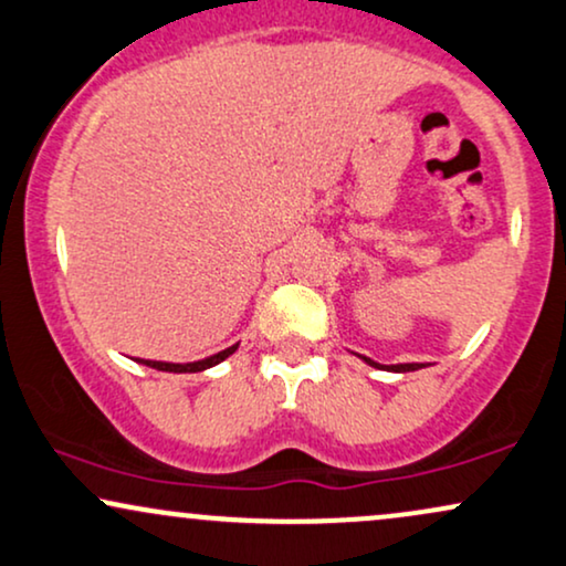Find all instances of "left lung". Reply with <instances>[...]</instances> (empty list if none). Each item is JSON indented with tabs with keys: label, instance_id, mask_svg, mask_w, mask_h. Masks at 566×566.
Returning a JSON list of instances; mask_svg holds the SVG:
<instances>
[{
	"label": "left lung",
	"instance_id": "obj_1",
	"mask_svg": "<svg viewBox=\"0 0 566 566\" xmlns=\"http://www.w3.org/2000/svg\"><path fill=\"white\" fill-rule=\"evenodd\" d=\"M358 358H364L366 364L374 366V369H387V371H417V369H424V364H390V366H382V364H377V360H371V358H366V356H358Z\"/></svg>",
	"mask_w": 566,
	"mask_h": 566
}]
</instances>
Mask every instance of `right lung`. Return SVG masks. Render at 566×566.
<instances>
[{
	"instance_id": "right-lung-1",
	"label": "right lung",
	"mask_w": 566,
	"mask_h": 566,
	"mask_svg": "<svg viewBox=\"0 0 566 566\" xmlns=\"http://www.w3.org/2000/svg\"><path fill=\"white\" fill-rule=\"evenodd\" d=\"M240 348V343L231 345V348L216 353V356H208L202 360H189V364H171V360H147V358H139V364L149 366V369H158V371H171V374H195V371H206L210 366L221 364V360H227L231 353Z\"/></svg>"
}]
</instances>
